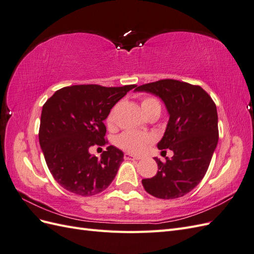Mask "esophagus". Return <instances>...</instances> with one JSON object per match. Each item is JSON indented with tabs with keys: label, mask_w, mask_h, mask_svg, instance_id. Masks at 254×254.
I'll return each instance as SVG.
<instances>
[{
	"label": "esophagus",
	"mask_w": 254,
	"mask_h": 254,
	"mask_svg": "<svg viewBox=\"0 0 254 254\" xmlns=\"http://www.w3.org/2000/svg\"><path fill=\"white\" fill-rule=\"evenodd\" d=\"M124 158H125V160H140L141 158H139V157H135V156H133V155H131V153H128V152H126L125 155H124Z\"/></svg>",
	"instance_id": "34e87169"
}]
</instances>
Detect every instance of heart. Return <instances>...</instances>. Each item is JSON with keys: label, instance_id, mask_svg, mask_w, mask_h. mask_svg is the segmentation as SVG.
<instances>
[{"label": "heart", "instance_id": "obj_1", "mask_svg": "<svg viewBox=\"0 0 254 254\" xmlns=\"http://www.w3.org/2000/svg\"><path fill=\"white\" fill-rule=\"evenodd\" d=\"M141 107L144 111V113L147 115L153 113V112H160L161 111V105L158 102V99L151 96L144 97L142 99ZM115 111H117V107L109 112L108 117L106 119L107 125L109 127L114 125L115 122ZM150 142V136L147 134H143V133H137V132H132V131H126L123 132L117 140L118 146L121 147L122 149L127 150L129 152H133V153H139L141 152L147 143Z\"/></svg>", "mask_w": 254, "mask_h": 254}]
</instances>
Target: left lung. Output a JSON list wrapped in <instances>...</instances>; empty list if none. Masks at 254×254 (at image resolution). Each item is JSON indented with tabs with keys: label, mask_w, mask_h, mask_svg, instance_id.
<instances>
[{
	"label": "left lung",
	"mask_w": 254,
	"mask_h": 254,
	"mask_svg": "<svg viewBox=\"0 0 254 254\" xmlns=\"http://www.w3.org/2000/svg\"><path fill=\"white\" fill-rule=\"evenodd\" d=\"M135 90L156 94L164 102L170 121L158 148L174 151L173 158H166L165 162L155 158L158 173L143 179V187L160 199L182 197L203 179L216 148V105L200 86L176 79L145 83Z\"/></svg>",
	"instance_id": "8db88e82"
}]
</instances>
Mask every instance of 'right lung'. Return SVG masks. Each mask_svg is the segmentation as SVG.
<instances>
[{
    "label": "right lung",
    "mask_w": 254,
    "mask_h": 254,
    "mask_svg": "<svg viewBox=\"0 0 254 254\" xmlns=\"http://www.w3.org/2000/svg\"><path fill=\"white\" fill-rule=\"evenodd\" d=\"M134 87L75 84L59 89L45 102L39 143L51 174L64 189L76 195L92 196L110 186L124 153L110 145L98 159L89 149L108 145L104 120Z\"/></svg>",
    "instance_id": "right-lung-1"
}]
</instances>
